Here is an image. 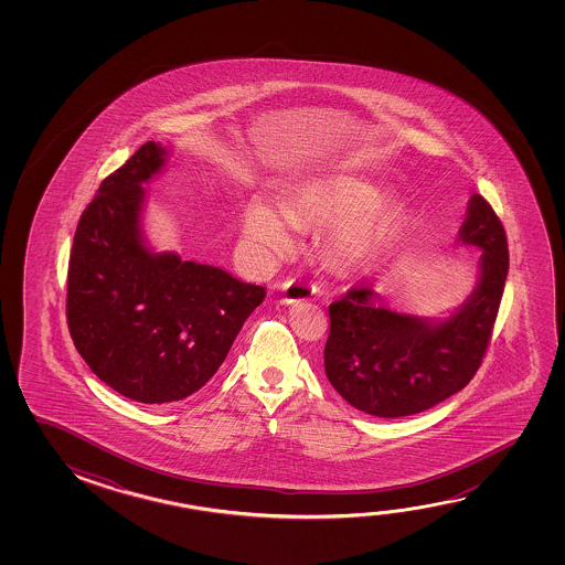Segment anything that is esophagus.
<instances>
[{"label":"esophagus","instance_id":"obj_1","mask_svg":"<svg viewBox=\"0 0 565 565\" xmlns=\"http://www.w3.org/2000/svg\"><path fill=\"white\" fill-rule=\"evenodd\" d=\"M279 289H281V301H284V303L307 301V299H311L315 294V287L311 286V284L296 278L286 279Z\"/></svg>","mask_w":565,"mask_h":565}]
</instances>
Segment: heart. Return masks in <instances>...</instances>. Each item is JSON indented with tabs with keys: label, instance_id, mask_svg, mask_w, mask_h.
I'll return each instance as SVG.
<instances>
[{
	"label": "heart",
	"instance_id": "obj_1",
	"mask_svg": "<svg viewBox=\"0 0 565 565\" xmlns=\"http://www.w3.org/2000/svg\"><path fill=\"white\" fill-rule=\"evenodd\" d=\"M380 191L351 177L317 181L294 194L284 206L287 221L307 228L334 224L329 250L347 268L371 266L392 248L402 228L396 206L379 203ZM286 218L276 206L252 199L242 216V236L250 250L279 254L291 246Z\"/></svg>",
	"mask_w": 565,
	"mask_h": 565
}]
</instances>
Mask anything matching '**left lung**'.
Wrapping results in <instances>:
<instances>
[{
  "instance_id": "left-lung-1",
  "label": "left lung",
  "mask_w": 565,
  "mask_h": 565,
  "mask_svg": "<svg viewBox=\"0 0 565 565\" xmlns=\"http://www.w3.org/2000/svg\"><path fill=\"white\" fill-rule=\"evenodd\" d=\"M459 241L481 250L479 284L445 321L390 311L372 286L352 287L329 306L324 374L351 406L412 416L457 394L479 371L509 274L507 232L481 194L469 201Z\"/></svg>"
}]
</instances>
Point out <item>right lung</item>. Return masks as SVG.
Returning <instances> with one entry per match:
<instances>
[{
	"label": "right lung",
	"mask_w": 565,
	"mask_h": 565,
	"mask_svg": "<svg viewBox=\"0 0 565 565\" xmlns=\"http://www.w3.org/2000/svg\"><path fill=\"white\" fill-rule=\"evenodd\" d=\"M166 156L148 141L104 179L76 226L66 281L76 351L111 390L141 404L203 388L266 297L224 269L149 250L141 185Z\"/></svg>",
	"instance_id": "obj_1"
}]
</instances>
